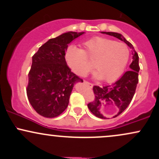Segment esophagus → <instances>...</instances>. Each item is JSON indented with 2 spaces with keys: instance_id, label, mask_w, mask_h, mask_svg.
Segmentation results:
<instances>
[{
  "instance_id": "obj_1",
  "label": "esophagus",
  "mask_w": 159,
  "mask_h": 159,
  "mask_svg": "<svg viewBox=\"0 0 159 159\" xmlns=\"http://www.w3.org/2000/svg\"><path fill=\"white\" fill-rule=\"evenodd\" d=\"M84 83L85 84H87V86H88V87H90V88H92L93 86V84L92 83H90V82H88V81H84Z\"/></svg>"
}]
</instances>
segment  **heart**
Returning a JSON list of instances; mask_svg holds the SVG:
<instances>
[{"label": "heart", "mask_w": 159, "mask_h": 159, "mask_svg": "<svg viewBox=\"0 0 159 159\" xmlns=\"http://www.w3.org/2000/svg\"><path fill=\"white\" fill-rule=\"evenodd\" d=\"M129 58V50L124 43L102 36H96L82 43V49L74 45L67 48L65 59L75 74L84 75L93 66L97 77L111 82L123 74Z\"/></svg>", "instance_id": "b5f03b06"}]
</instances>
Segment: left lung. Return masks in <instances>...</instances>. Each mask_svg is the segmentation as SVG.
<instances>
[{
    "label": "left lung",
    "instance_id": "left-lung-1",
    "mask_svg": "<svg viewBox=\"0 0 159 159\" xmlns=\"http://www.w3.org/2000/svg\"><path fill=\"white\" fill-rule=\"evenodd\" d=\"M103 34L113 36L125 43L132 49V63L129 67L130 70L127 71L123 75L112 84L100 87L95 85L93 87L94 93L93 101L90 102L87 106L95 116L102 119L105 116L100 113L102 107L107 106L114 108L117 111L114 117L119 116L123 112L132 102L135 93L136 87L138 83V72L140 70L139 57L134 50V47L128 42L121 34L114 32H102Z\"/></svg>",
    "mask_w": 159,
    "mask_h": 159
}]
</instances>
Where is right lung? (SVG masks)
<instances>
[{"label":"right lung","mask_w":159,"mask_h":159,"mask_svg":"<svg viewBox=\"0 0 159 159\" xmlns=\"http://www.w3.org/2000/svg\"><path fill=\"white\" fill-rule=\"evenodd\" d=\"M84 33L68 32L50 39L32 57L26 91L31 106L41 116H59L69 105L76 82L83 80L71 71L65 52L72 40Z\"/></svg>","instance_id":"1"}]
</instances>
